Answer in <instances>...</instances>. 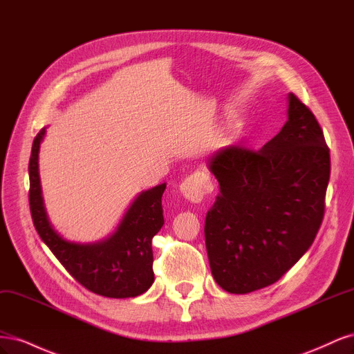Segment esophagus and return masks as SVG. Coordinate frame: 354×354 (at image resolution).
<instances>
[{
    "label": "esophagus",
    "mask_w": 354,
    "mask_h": 354,
    "mask_svg": "<svg viewBox=\"0 0 354 354\" xmlns=\"http://www.w3.org/2000/svg\"><path fill=\"white\" fill-rule=\"evenodd\" d=\"M212 190V181L205 171H196L180 185V192L187 201L199 203Z\"/></svg>",
    "instance_id": "1"
}]
</instances>
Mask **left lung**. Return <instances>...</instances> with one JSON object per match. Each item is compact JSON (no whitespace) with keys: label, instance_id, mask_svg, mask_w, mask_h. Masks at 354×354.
Listing matches in <instances>:
<instances>
[{"label":"left lung","instance_id":"8db88e82","mask_svg":"<svg viewBox=\"0 0 354 354\" xmlns=\"http://www.w3.org/2000/svg\"><path fill=\"white\" fill-rule=\"evenodd\" d=\"M288 120L259 152L218 149L207 165L221 195L205 218L211 273L230 294L269 286L307 252L325 211L329 149L315 115L292 93Z\"/></svg>","mask_w":354,"mask_h":354}]
</instances>
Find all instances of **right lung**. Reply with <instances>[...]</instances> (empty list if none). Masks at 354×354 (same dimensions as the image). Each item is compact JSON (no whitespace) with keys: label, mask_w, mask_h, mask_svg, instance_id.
<instances>
[{"label":"right lung","mask_w":354,"mask_h":354,"mask_svg":"<svg viewBox=\"0 0 354 354\" xmlns=\"http://www.w3.org/2000/svg\"><path fill=\"white\" fill-rule=\"evenodd\" d=\"M46 133L47 127L37 134L29 159V205L39 238L88 291L108 298L142 295L155 281L152 239L164 226L162 194L167 185L140 192L109 236L84 243L68 241L53 227L42 196L39 147Z\"/></svg>","instance_id":"obj_1"}]
</instances>
